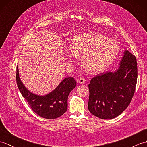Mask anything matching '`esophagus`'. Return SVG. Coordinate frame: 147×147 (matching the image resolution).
Here are the masks:
<instances>
[{"mask_svg":"<svg viewBox=\"0 0 147 147\" xmlns=\"http://www.w3.org/2000/svg\"><path fill=\"white\" fill-rule=\"evenodd\" d=\"M85 78H83V77H81L79 79L78 83H80V84H83L84 83H85Z\"/></svg>","mask_w":147,"mask_h":147,"instance_id":"esophagus-1","label":"esophagus"}]
</instances>
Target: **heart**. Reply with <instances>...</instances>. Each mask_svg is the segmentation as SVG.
Listing matches in <instances>:
<instances>
[{
    "mask_svg": "<svg viewBox=\"0 0 147 147\" xmlns=\"http://www.w3.org/2000/svg\"><path fill=\"white\" fill-rule=\"evenodd\" d=\"M71 49V59L83 56V63L87 70L97 73L104 71L113 63L119 53L120 47L115 40L100 33L92 32L74 37Z\"/></svg>",
    "mask_w": 147,
    "mask_h": 147,
    "instance_id": "heart-1",
    "label": "heart"
}]
</instances>
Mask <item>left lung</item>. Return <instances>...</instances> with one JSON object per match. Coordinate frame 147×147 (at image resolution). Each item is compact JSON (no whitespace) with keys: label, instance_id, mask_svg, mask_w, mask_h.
Here are the masks:
<instances>
[{"label":"left lung","instance_id":"1","mask_svg":"<svg viewBox=\"0 0 147 147\" xmlns=\"http://www.w3.org/2000/svg\"><path fill=\"white\" fill-rule=\"evenodd\" d=\"M137 76L136 59L126 50L116 71L98 74L90 81V112L102 119H111L120 115L131 101Z\"/></svg>","mask_w":147,"mask_h":147}]
</instances>
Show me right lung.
Returning a JSON list of instances; mask_svg holds the SVG:
<instances>
[{"label": "right lung", "instance_id": "add662e5", "mask_svg": "<svg viewBox=\"0 0 147 147\" xmlns=\"http://www.w3.org/2000/svg\"><path fill=\"white\" fill-rule=\"evenodd\" d=\"M16 82L19 90L32 110L39 116L53 119L61 116L67 109L69 94L76 85L73 77L65 78L60 84L45 95H38L30 92L21 81L19 69H16Z\"/></svg>", "mask_w": 147, "mask_h": 147}]
</instances>
